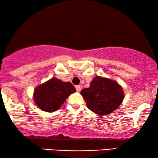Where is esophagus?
Returning <instances> with one entry per match:
<instances>
[{
  "label": "esophagus",
  "instance_id": "34e87169",
  "mask_svg": "<svg viewBox=\"0 0 158 158\" xmlns=\"http://www.w3.org/2000/svg\"><path fill=\"white\" fill-rule=\"evenodd\" d=\"M75 88H76L77 92H80L81 90V85H76V86H75Z\"/></svg>",
  "mask_w": 158,
  "mask_h": 158
}]
</instances>
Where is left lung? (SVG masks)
Instances as JSON below:
<instances>
[{
  "instance_id": "obj_1",
  "label": "left lung",
  "mask_w": 158,
  "mask_h": 158,
  "mask_svg": "<svg viewBox=\"0 0 158 158\" xmlns=\"http://www.w3.org/2000/svg\"><path fill=\"white\" fill-rule=\"evenodd\" d=\"M81 94L88 109L100 116L115 111L124 98L122 86L117 82L100 76L95 77L90 87L82 90Z\"/></svg>"
}]
</instances>
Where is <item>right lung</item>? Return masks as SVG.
I'll list each match as a JSON object with an SVG mask.
<instances>
[{
    "label": "right lung",
    "mask_w": 158,
    "mask_h": 158,
    "mask_svg": "<svg viewBox=\"0 0 158 158\" xmlns=\"http://www.w3.org/2000/svg\"><path fill=\"white\" fill-rule=\"evenodd\" d=\"M76 91L70 82L52 77L35 88L34 101L39 109L47 112L58 110L67 98Z\"/></svg>",
    "instance_id": "right-lung-1"
}]
</instances>
